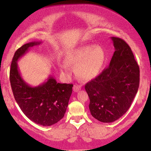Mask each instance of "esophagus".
I'll list each match as a JSON object with an SVG mask.
<instances>
[{"label":"esophagus","mask_w":151,"mask_h":151,"mask_svg":"<svg viewBox=\"0 0 151 151\" xmlns=\"http://www.w3.org/2000/svg\"><path fill=\"white\" fill-rule=\"evenodd\" d=\"M81 88V86L80 85H74L73 87V89L74 91H78L79 90H80Z\"/></svg>","instance_id":"34e87169"}]
</instances>
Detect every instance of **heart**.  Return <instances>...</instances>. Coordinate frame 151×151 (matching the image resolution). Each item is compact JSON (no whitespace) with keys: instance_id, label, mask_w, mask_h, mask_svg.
<instances>
[{"instance_id":"1","label":"heart","mask_w":151,"mask_h":151,"mask_svg":"<svg viewBox=\"0 0 151 151\" xmlns=\"http://www.w3.org/2000/svg\"><path fill=\"white\" fill-rule=\"evenodd\" d=\"M106 54L102 47L89 45L80 47L71 52L67 56L68 65L76 66L75 73L84 80L94 78L101 72L104 65ZM62 69L67 70L68 66L63 63Z\"/></svg>"}]
</instances>
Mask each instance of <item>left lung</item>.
Returning a JSON list of instances; mask_svg holds the SVG:
<instances>
[{"mask_svg": "<svg viewBox=\"0 0 151 151\" xmlns=\"http://www.w3.org/2000/svg\"><path fill=\"white\" fill-rule=\"evenodd\" d=\"M115 47L109 66L85 85L91 116L111 123L129 110L139 86L140 70L131 47L124 40L111 37Z\"/></svg>", "mask_w": 151, "mask_h": 151, "instance_id": "8db88e82", "label": "left lung"}]
</instances>
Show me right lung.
Here are the masks:
<instances>
[{
    "instance_id": "add662e5",
    "label": "right lung",
    "mask_w": 151,
    "mask_h": 151,
    "mask_svg": "<svg viewBox=\"0 0 151 151\" xmlns=\"http://www.w3.org/2000/svg\"><path fill=\"white\" fill-rule=\"evenodd\" d=\"M41 43L30 42L17 50L10 66V81L15 101L26 116L39 125L50 126L65 116L73 84H60L51 75L37 86L29 85L22 79L17 62L30 47Z\"/></svg>"
}]
</instances>
